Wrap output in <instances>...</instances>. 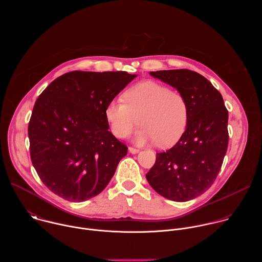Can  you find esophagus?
I'll list each match as a JSON object with an SVG mask.
<instances>
[{
    "instance_id": "34e87169",
    "label": "esophagus",
    "mask_w": 262,
    "mask_h": 262,
    "mask_svg": "<svg viewBox=\"0 0 262 262\" xmlns=\"http://www.w3.org/2000/svg\"><path fill=\"white\" fill-rule=\"evenodd\" d=\"M128 151H129L130 154L135 155V154H138L140 150H139L138 148H135V147H128Z\"/></svg>"
}]
</instances>
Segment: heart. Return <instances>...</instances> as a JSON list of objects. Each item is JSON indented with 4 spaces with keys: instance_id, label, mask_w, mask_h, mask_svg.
Segmentation results:
<instances>
[{
    "instance_id": "b5f03b06",
    "label": "heart",
    "mask_w": 262,
    "mask_h": 262,
    "mask_svg": "<svg viewBox=\"0 0 262 262\" xmlns=\"http://www.w3.org/2000/svg\"><path fill=\"white\" fill-rule=\"evenodd\" d=\"M104 114L112 133L117 138H126L139 122L142 126L135 136L138 144L156 142L161 147H169L185 130L189 105L180 91L146 81L126 90L123 100L110 101Z\"/></svg>"
}]
</instances>
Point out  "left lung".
Listing matches in <instances>:
<instances>
[{
    "mask_svg": "<svg viewBox=\"0 0 262 262\" xmlns=\"http://www.w3.org/2000/svg\"><path fill=\"white\" fill-rule=\"evenodd\" d=\"M150 74L184 95L189 120L179 141L157 154L146 178L163 197L189 201L206 192L221 170L228 147V111L221 93L196 71L172 69Z\"/></svg>",
    "mask_w": 262,
    "mask_h": 262,
    "instance_id": "left-lung-1",
    "label": "left lung"
}]
</instances>
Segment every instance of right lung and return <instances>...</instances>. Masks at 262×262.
<instances>
[{"label":"right lung","mask_w":262,"mask_h":262,"mask_svg":"<svg viewBox=\"0 0 262 262\" xmlns=\"http://www.w3.org/2000/svg\"><path fill=\"white\" fill-rule=\"evenodd\" d=\"M137 76L70 71L37 98L29 122L32 164L47 188L82 202L104 190L127 147L108 130L105 107Z\"/></svg>","instance_id":"obj_1"}]
</instances>
